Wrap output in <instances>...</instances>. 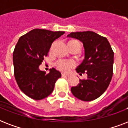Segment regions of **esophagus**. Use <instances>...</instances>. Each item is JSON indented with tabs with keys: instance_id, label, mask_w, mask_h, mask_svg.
Listing matches in <instances>:
<instances>
[{
	"instance_id": "1",
	"label": "esophagus",
	"mask_w": 128,
	"mask_h": 128,
	"mask_svg": "<svg viewBox=\"0 0 128 128\" xmlns=\"http://www.w3.org/2000/svg\"><path fill=\"white\" fill-rule=\"evenodd\" d=\"M70 75L69 74H62V77H64V78H66V77H69Z\"/></svg>"
}]
</instances>
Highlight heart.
I'll return each instance as SVG.
<instances>
[{
  "mask_svg": "<svg viewBox=\"0 0 128 128\" xmlns=\"http://www.w3.org/2000/svg\"><path fill=\"white\" fill-rule=\"evenodd\" d=\"M72 42H78L77 40H71ZM56 66L58 70L63 72H67L70 68L76 66V62L73 60H59L56 63Z\"/></svg>",
  "mask_w": 128,
  "mask_h": 128,
  "instance_id": "b5f03b06",
  "label": "heart"
}]
</instances>
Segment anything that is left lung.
<instances>
[{
  "label": "left lung",
  "instance_id": "obj_1",
  "mask_svg": "<svg viewBox=\"0 0 128 128\" xmlns=\"http://www.w3.org/2000/svg\"><path fill=\"white\" fill-rule=\"evenodd\" d=\"M83 43L85 58L76 70L86 73L87 79L71 88L76 98L82 101L97 99L106 90L113 75L114 52L106 37L92 31L71 32L67 36Z\"/></svg>",
  "mask_w": 128,
  "mask_h": 128
}]
</instances>
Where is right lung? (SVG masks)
<instances>
[{
  "instance_id": "add662e5",
  "label": "right lung",
  "mask_w": 128,
  "mask_h": 128,
  "mask_svg": "<svg viewBox=\"0 0 128 128\" xmlns=\"http://www.w3.org/2000/svg\"><path fill=\"white\" fill-rule=\"evenodd\" d=\"M63 31L34 29L19 38L13 52L14 74L19 88L33 100H40L52 93L61 73L54 68L47 74L39 70L44 58L48 56L52 42Z\"/></svg>"
}]
</instances>
